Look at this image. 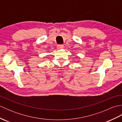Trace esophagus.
<instances>
[{
	"label": "esophagus",
	"instance_id": "1",
	"mask_svg": "<svg viewBox=\"0 0 122 122\" xmlns=\"http://www.w3.org/2000/svg\"><path fill=\"white\" fill-rule=\"evenodd\" d=\"M57 48L58 49H62L63 48V45H59L57 46Z\"/></svg>",
	"mask_w": 122,
	"mask_h": 122
}]
</instances>
